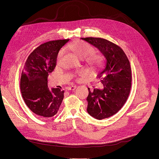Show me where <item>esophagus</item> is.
<instances>
[{
	"instance_id": "obj_1",
	"label": "esophagus",
	"mask_w": 159,
	"mask_h": 159,
	"mask_svg": "<svg viewBox=\"0 0 159 159\" xmlns=\"http://www.w3.org/2000/svg\"><path fill=\"white\" fill-rule=\"evenodd\" d=\"M76 88H77V87H76L75 85H71V86H70L69 88H68V90H69V91H74Z\"/></svg>"
}]
</instances>
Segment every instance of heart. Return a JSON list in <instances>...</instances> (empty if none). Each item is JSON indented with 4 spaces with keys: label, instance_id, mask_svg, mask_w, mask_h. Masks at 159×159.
I'll return each mask as SVG.
<instances>
[{
    "label": "heart",
    "instance_id": "heart-1",
    "mask_svg": "<svg viewBox=\"0 0 159 159\" xmlns=\"http://www.w3.org/2000/svg\"><path fill=\"white\" fill-rule=\"evenodd\" d=\"M64 50L71 52L75 56L80 59L85 60L87 63L89 65L93 70H96L100 65V57L94 54L95 49L93 46L85 42L80 40H76L70 43L67 45ZM63 51H60L57 57V62L60 61L62 57H63ZM81 77H84L86 75L85 71H81L78 74Z\"/></svg>",
    "mask_w": 159,
    "mask_h": 159
}]
</instances>
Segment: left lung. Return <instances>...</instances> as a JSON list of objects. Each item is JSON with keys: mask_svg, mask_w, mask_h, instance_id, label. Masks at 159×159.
<instances>
[{"mask_svg": "<svg viewBox=\"0 0 159 159\" xmlns=\"http://www.w3.org/2000/svg\"><path fill=\"white\" fill-rule=\"evenodd\" d=\"M100 51L105 66L98 75L102 89H94L87 98L88 113L102 120L117 113L125 103L131 87V70L124 51L119 46L101 38H81Z\"/></svg>", "mask_w": 159, "mask_h": 159, "instance_id": "left-lung-1", "label": "left lung"}]
</instances>
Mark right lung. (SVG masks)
Here are the masks:
<instances>
[{
    "label": "right lung",
    "mask_w": 159,
    "mask_h": 159,
    "mask_svg": "<svg viewBox=\"0 0 159 159\" xmlns=\"http://www.w3.org/2000/svg\"><path fill=\"white\" fill-rule=\"evenodd\" d=\"M67 40L50 41L41 44L28 56L22 71L20 90L25 103L33 113L51 117L58 111L64 91L49 90L48 77L56 66L59 50Z\"/></svg>",
    "instance_id": "right-lung-1"
}]
</instances>
